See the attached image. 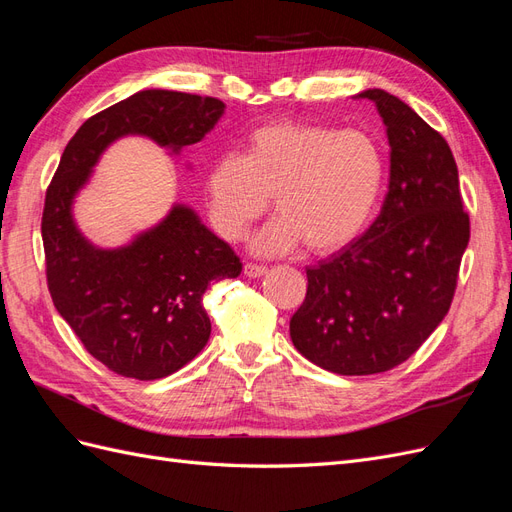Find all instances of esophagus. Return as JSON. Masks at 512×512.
I'll list each match as a JSON object with an SVG mask.
<instances>
[{"label":"esophagus","instance_id":"34e87169","mask_svg":"<svg viewBox=\"0 0 512 512\" xmlns=\"http://www.w3.org/2000/svg\"><path fill=\"white\" fill-rule=\"evenodd\" d=\"M243 273L247 275V277H262L267 273V267H262V265H252V262H247V265L243 267Z\"/></svg>","mask_w":512,"mask_h":512}]
</instances>
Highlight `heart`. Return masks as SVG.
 I'll return each instance as SVG.
<instances>
[{"mask_svg":"<svg viewBox=\"0 0 512 512\" xmlns=\"http://www.w3.org/2000/svg\"><path fill=\"white\" fill-rule=\"evenodd\" d=\"M384 181L380 145L361 130L275 121L254 130L243 156L226 153L207 173L213 228L237 241L269 207L275 218L254 239L260 254L305 243L309 252L342 250L367 226Z\"/></svg>","mask_w":512,"mask_h":512,"instance_id":"obj_1","label":"heart"}]
</instances>
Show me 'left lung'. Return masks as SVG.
<instances>
[{
  "mask_svg": "<svg viewBox=\"0 0 512 512\" xmlns=\"http://www.w3.org/2000/svg\"><path fill=\"white\" fill-rule=\"evenodd\" d=\"M376 104L391 147L389 192L376 222L337 254L307 267V294L290 339L339 376L389 371L421 348L451 307L470 241L459 173L444 138L384 89Z\"/></svg>",
  "mask_w": 512,
  "mask_h": 512,
  "instance_id": "left-lung-1",
  "label": "left lung"
}]
</instances>
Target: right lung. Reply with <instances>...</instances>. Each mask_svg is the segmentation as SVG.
I'll use <instances>...</instances> for the list:
<instances>
[{
    "instance_id": "obj_1",
    "label": "right lung",
    "mask_w": 512,
    "mask_h": 512,
    "mask_svg": "<svg viewBox=\"0 0 512 512\" xmlns=\"http://www.w3.org/2000/svg\"><path fill=\"white\" fill-rule=\"evenodd\" d=\"M224 108L218 98L136 91L76 130L46 190L42 241L53 303L87 352L119 376L158 380L188 365L211 335L203 307L207 286L237 277L243 265L181 203L130 243L98 247L74 222V198L119 138L147 136L179 156L203 141Z\"/></svg>"
}]
</instances>
